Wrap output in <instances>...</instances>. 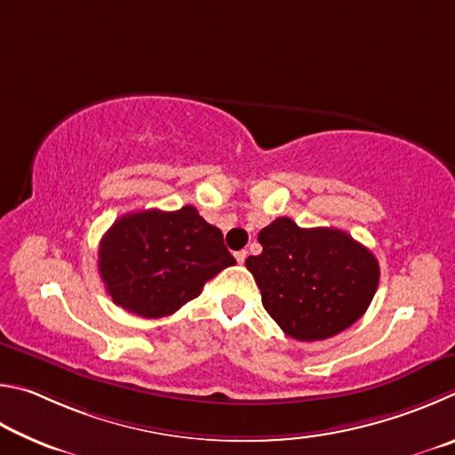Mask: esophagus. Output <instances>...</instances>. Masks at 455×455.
I'll return each mask as SVG.
<instances>
[{"instance_id": "esophagus-1", "label": "esophagus", "mask_w": 455, "mask_h": 455, "mask_svg": "<svg viewBox=\"0 0 455 455\" xmlns=\"http://www.w3.org/2000/svg\"><path fill=\"white\" fill-rule=\"evenodd\" d=\"M245 258H248V251H245V250H242V251H235V259H237V264H243Z\"/></svg>"}]
</instances>
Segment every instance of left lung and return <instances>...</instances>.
<instances>
[{
    "mask_svg": "<svg viewBox=\"0 0 455 455\" xmlns=\"http://www.w3.org/2000/svg\"><path fill=\"white\" fill-rule=\"evenodd\" d=\"M264 251L245 259L261 304L298 341L328 339L365 314L379 282L373 253L341 229L299 228L277 218L258 235Z\"/></svg>",
    "mask_w": 455,
    "mask_h": 455,
    "instance_id": "left-lung-1",
    "label": "left lung"
}]
</instances>
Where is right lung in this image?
Listing matches in <instances>:
<instances>
[{"label":"right lung","instance_id":"right-lung-1","mask_svg":"<svg viewBox=\"0 0 455 455\" xmlns=\"http://www.w3.org/2000/svg\"><path fill=\"white\" fill-rule=\"evenodd\" d=\"M234 264L220 229L194 205L122 215L101 237L98 259L114 304L148 320L175 314Z\"/></svg>","mask_w":455,"mask_h":455}]
</instances>
